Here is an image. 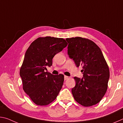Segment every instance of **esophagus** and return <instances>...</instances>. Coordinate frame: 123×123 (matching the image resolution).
I'll list each match as a JSON object with an SVG mask.
<instances>
[{"instance_id":"1","label":"esophagus","mask_w":123,"mask_h":123,"mask_svg":"<svg viewBox=\"0 0 123 123\" xmlns=\"http://www.w3.org/2000/svg\"><path fill=\"white\" fill-rule=\"evenodd\" d=\"M64 80H67V79H68V76L64 75Z\"/></svg>"}]
</instances>
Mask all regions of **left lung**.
Returning a JSON list of instances; mask_svg holds the SVG:
<instances>
[{
	"label": "left lung",
	"instance_id": "8db88e82",
	"mask_svg": "<svg viewBox=\"0 0 123 123\" xmlns=\"http://www.w3.org/2000/svg\"><path fill=\"white\" fill-rule=\"evenodd\" d=\"M68 54L76 66H81L82 79L74 77L72 89L75 101L85 107L100 102L106 92L110 78L109 66L99 47L92 41L80 37L66 38Z\"/></svg>",
	"mask_w": 123,
	"mask_h": 123
}]
</instances>
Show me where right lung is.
Segmentation results:
<instances>
[{
    "mask_svg": "<svg viewBox=\"0 0 123 123\" xmlns=\"http://www.w3.org/2000/svg\"><path fill=\"white\" fill-rule=\"evenodd\" d=\"M68 43L62 38L38 37L27 49L20 69L23 88L37 105H49L56 98L64 81L63 74L54 75L44 70Z\"/></svg>",
    "mask_w": 123,
    "mask_h": 123,
    "instance_id": "add662e5",
    "label": "right lung"
}]
</instances>
